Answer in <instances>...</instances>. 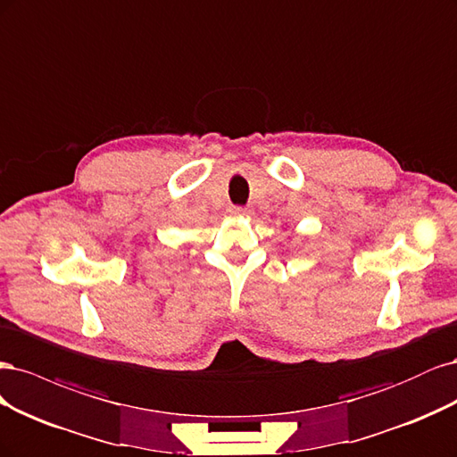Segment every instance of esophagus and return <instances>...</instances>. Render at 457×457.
<instances>
[{
  "label": "esophagus",
  "instance_id": "obj_1",
  "mask_svg": "<svg viewBox=\"0 0 457 457\" xmlns=\"http://www.w3.org/2000/svg\"><path fill=\"white\" fill-rule=\"evenodd\" d=\"M229 212H231V214H239V216H241V214H248L250 211H248L246 207H231V209H229Z\"/></svg>",
  "mask_w": 457,
  "mask_h": 457
}]
</instances>
